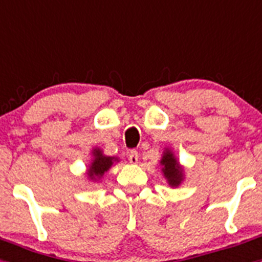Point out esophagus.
Here are the masks:
<instances>
[{
    "label": "esophagus",
    "mask_w": 262,
    "mask_h": 262,
    "mask_svg": "<svg viewBox=\"0 0 262 262\" xmlns=\"http://www.w3.org/2000/svg\"><path fill=\"white\" fill-rule=\"evenodd\" d=\"M128 160L131 164H138V160H139L138 151H135V149H131V151L128 152Z\"/></svg>",
    "instance_id": "1"
}]
</instances>
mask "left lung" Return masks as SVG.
Here are the masks:
<instances>
[{
    "label": "left lung",
    "mask_w": 262,
    "mask_h": 262,
    "mask_svg": "<svg viewBox=\"0 0 262 262\" xmlns=\"http://www.w3.org/2000/svg\"><path fill=\"white\" fill-rule=\"evenodd\" d=\"M160 165H161V173L169 186L178 187L182 184L185 178V169L170 148L164 149L163 157L160 160Z\"/></svg>",
    "instance_id": "8db88e82"
}]
</instances>
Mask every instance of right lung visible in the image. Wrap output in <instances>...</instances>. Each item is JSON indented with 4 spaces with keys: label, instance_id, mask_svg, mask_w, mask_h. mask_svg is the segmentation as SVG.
<instances>
[{
    "label": "right lung",
    "instance_id": "1",
    "mask_svg": "<svg viewBox=\"0 0 262 262\" xmlns=\"http://www.w3.org/2000/svg\"><path fill=\"white\" fill-rule=\"evenodd\" d=\"M92 156H93V159H92L90 164L88 165L86 173H85L88 176L89 181H99L105 176V173L107 172L108 169L114 165L115 163L119 161L118 157L106 156L102 149L98 147L93 148Z\"/></svg>",
    "mask_w": 262,
    "mask_h": 262
}]
</instances>
